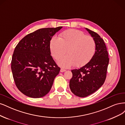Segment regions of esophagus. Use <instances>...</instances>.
<instances>
[{"label": "esophagus", "mask_w": 125, "mask_h": 125, "mask_svg": "<svg viewBox=\"0 0 125 125\" xmlns=\"http://www.w3.org/2000/svg\"><path fill=\"white\" fill-rule=\"evenodd\" d=\"M65 71H66V70L63 69V68H61V70H60V72H64Z\"/></svg>", "instance_id": "esophagus-1"}]
</instances>
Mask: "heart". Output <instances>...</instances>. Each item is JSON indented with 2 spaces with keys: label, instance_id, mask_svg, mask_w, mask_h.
<instances>
[{
  "label": "heart",
  "instance_id": "heart-1",
  "mask_svg": "<svg viewBox=\"0 0 125 125\" xmlns=\"http://www.w3.org/2000/svg\"><path fill=\"white\" fill-rule=\"evenodd\" d=\"M50 49L53 58L62 67L72 65L82 67L93 58L96 51V43L94 38L86 35L83 31L71 29L63 31L59 38L53 37L50 42Z\"/></svg>",
  "mask_w": 125,
  "mask_h": 125
}]
</instances>
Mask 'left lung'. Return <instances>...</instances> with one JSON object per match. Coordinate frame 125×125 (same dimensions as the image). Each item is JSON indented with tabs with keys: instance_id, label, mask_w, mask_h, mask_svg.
Returning <instances> with one entry per match:
<instances>
[{
	"instance_id": "1",
	"label": "left lung",
	"mask_w": 125,
	"mask_h": 125,
	"mask_svg": "<svg viewBox=\"0 0 125 125\" xmlns=\"http://www.w3.org/2000/svg\"><path fill=\"white\" fill-rule=\"evenodd\" d=\"M96 43L94 57L86 65L79 69L72 70V78L70 81L71 91L79 97L94 93L105 82L109 63L107 48L103 39L95 32L86 29Z\"/></svg>"
}]
</instances>
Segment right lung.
Wrapping results in <instances>:
<instances>
[{"label": "right lung", "mask_w": 125, "mask_h": 125, "mask_svg": "<svg viewBox=\"0 0 125 125\" xmlns=\"http://www.w3.org/2000/svg\"><path fill=\"white\" fill-rule=\"evenodd\" d=\"M62 28H43L23 38L15 48L11 70L16 86L22 94L42 98L51 89L60 71L51 55L50 42Z\"/></svg>", "instance_id": "1"}]
</instances>
